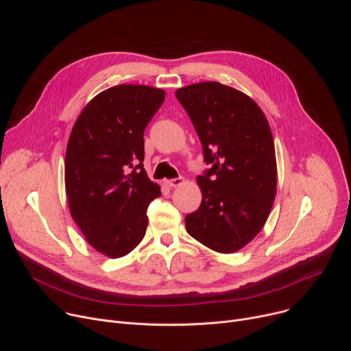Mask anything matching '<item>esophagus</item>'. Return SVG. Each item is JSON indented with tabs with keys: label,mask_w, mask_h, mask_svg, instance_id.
I'll use <instances>...</instances> for the list:
<instances>
[{
	"label": "esophagus",
	"mask_w": 351,
	"mask_h": 351,
	"mask_svg": "<svg viewBox=\"0 0 351 351\" xmlns=\"http://www.w3.org/2000/svg\"><path fill=\"white\" fill-rule=\"evenodd\" d=\"M167 183H168L169 187H179L184 183V179L183 178H175V179H169Z\"/></svg>",
	"instance_id": "1"
}]
</instances>
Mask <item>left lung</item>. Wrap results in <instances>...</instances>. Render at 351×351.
I'll use <instances>...</instances> for the list:
<instances>
[{
	"mask_svg": "<svg viewBox=\"0 0 351 351\" xmlns=\"http://www.w3.org/2000/svg\"><path fill=\"white\" fill-rule=\"evenodd\" d=\"M211 168L197 176L203 199L186 215L187 233L230 254L265 225L276 194V157L269 123L244 93L218 82L176 90Z\"/></svg>",
	"mask_w": 351,
	"mask_h": 351,
	"instance_id": "8db88e82",
	"label": "left lung"
}]
</instances>
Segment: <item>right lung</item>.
Returning <instances> with one entry per match:
<instances>
[{
  "instance_id": "obj_1",
  "label": "right lung",
  "mask_w": 351,
  "mask_h": 351,
  "mask_svg": "<svg viewBox=\"0 0 351 351\" xmlns=\"http://www.w3.org/2000/svg\"><path fill=\"white\" fill-rule=\"evenodd\" d=\"M164 99L161 88L114 86L91 99L71 132L69 211L87 243L107 257H123L143 240L147 208L161 195L143 167V134Z\"/></svg>"
}]
</instances>
